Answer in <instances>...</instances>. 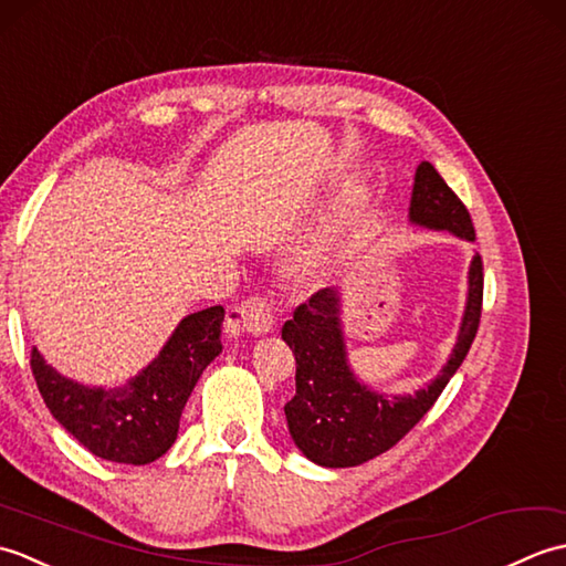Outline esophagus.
<instances>
[{"label": "esophagus", "mask_w": 566, "mask_h": 566, "mask_svg": "<svg viewBox=\"0 0 566 566\" xmlns=\"http://www.w3.org/2000/svg\"><path fill=\"white\" fill-rule=\"evenodd\" d=\"M272 306L268 298L248 296L243 304L228 311V323L243 335H262L272 328Z\"/></svg>", "instance_id": "1"}]
</instances>
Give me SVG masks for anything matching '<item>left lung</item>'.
<instances>
[{"mask_svg":"<svg viewBox=\"0 0 566 566\" xmlns=\"http://www.w3.org/2000/svg\"><path fill=\"white\" fill-rule=\"evenodd\" d=\"M411 221L444 228L464 240H476L472 216L462 199L430 163H420L411 197ZM484 298V262L472 260L469 296L460 338L440 375L413 396L369 391L347 367L340 331V298L335 290H318L294 308L282 338L296 359V394L286 401V426L296 448L321 467H357L394 448L448 387L472 347Z\"/></svg>","mask_w":566,"mask_h":566,"instance_id":"left-lung-1","label":"left lung"}]
</instances>
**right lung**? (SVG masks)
I'll return each mask as SVG.
<instances>
[{"label":"right lung","instance_id":"obj_1","mask_svg":"<svg viewBox=\"0 0 566 566\" xmlns=\"http://www.w3.org/2000/svg\"><path fill=\"white\" fill-rule=\"evenodd\" d=\"M223 306L197 311L179 323L163 353L136 379L90 389L60 377L31 350V371L48 411L92 454L122 464H150L172 448L191 389L221 353Z\"/></svg>","mask_w":566,"mask_h":566}]
</instances>
